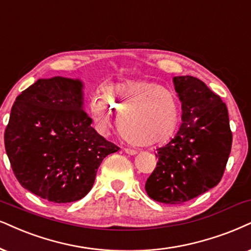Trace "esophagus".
<instances>
[{"label":"esophagus","instance_id":"1","mask_svg":"<svg viewBox=\"0 0 251 251\" xmlns=\"http://www.w3.org/2000/svg\"><path fill=\"white\" fill-rule=\"evenodd\" d=\"M124 151H125L126 154H129V155H135L136 153H138V151H135V149H133V148H125Z\"/></svg>","mask_w":251,"mask_h":251}]
</instances>
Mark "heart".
Masks as SVG:
<instances>
[{
  "label": "heart",
  "instance_id": "obj_1",
  "mask_svg": "<svg viewBox=\"0 0 251 251\" xmlns=\"http://www.w3.org/2000/svg\"><path fill=\"white\" fill-rule=\"evenodd\" d=\"M100 131L122 115L119 129L133 144L153 146L169 140L180 120V102L173 89L148 80H127L96 94L89 104Z\"/></svg>",
  "mask_w": 251,
  "mask_h": 251
}]
</instances>
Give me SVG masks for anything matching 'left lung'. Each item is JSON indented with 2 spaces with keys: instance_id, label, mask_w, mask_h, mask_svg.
Returning <instances> with one entry per match:
<instances>
[{
  "instance_id": "obj_1",
  "label": "left lung",
  "mask_w": 251,
  "mask_h": 251,
  "mask_svg": "<svg viewBox=\"0 0 251 251\" xmlns=\"http://www.w3.org/2000/svg\"><path fill=\"white\" fill-rule=\"evenodd\" d=\"M174 84L182 102V125L157 149L156 168L145 185L153 201L171 205L218 185L233 141L227 106L219 95L193 76H176Z\"/></svg>"
}]
</instances>
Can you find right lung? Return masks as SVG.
<instances>
[{
	"mask_svg": "<svg viewBox=\"0 0 251 251\" xmlns=\"http://www.w3.org/2000/svg\"><path fill=\"white\" fill-rule=\"evenodd\" d=\"M82 83L38 80L16 98L4 131L5 151L24 189L46 201H80L93 188L98 167L119 151L91 127Z\"/></svg>",
	"mask_w": 251,
	"mask_h": 251,
	"instance_id": "right-lung-1",
	"label": "right lung"
}]
</instances>
